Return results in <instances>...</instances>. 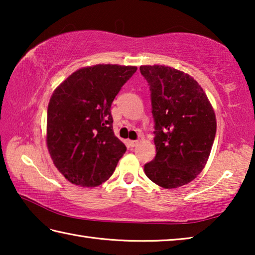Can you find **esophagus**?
<instances>
[{"mask_svg": "<svg viewBox=\"0 0 255 255\" xmlns=\"http://www.w3.org/2000/svg\"><path fill=\"white\" fill-rule=\"evenodd\" d=\"M127 143H128L129 146H130V147H135V146H137L139 141H138V140H128Z\"/></svg>", "mask_w": 255, "mask_h": 255, "instance_id": "34e87169", "label": "esophagus"}]
</instances>
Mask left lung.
<instances>
[{"mask_svg":"<svg viewBox=\"0 0 255 255\" xmlns=\"http://www.w3.org/2000/svg\"><path fill=\"white\" fill-rule=\"evenodd\" d=\"M155 123L156 156L145 174L165 189L188 184L204 170L216 135V116L198 82L173 67L143 65Z\"/></svg>","mask_w":255,"mask_h":255,"instance_id":"obj_1","label":"left lung"}]
</instances>
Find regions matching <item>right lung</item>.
<instances>
[{
  "instance_id": "obj_1",
  "label": "right lung",
  "mask_w": 255,
  "mask_h": 255,
  "mask_svg": "<svg viewBox=\"0 0 255 255\" xmlns=\"http://www.w3.org/2000/svg\"><path fill=\"white\" fill-rule=\"evenodd\" d=\"M136 66L99 64L60 83L47 110V147L71 183L97 187L110 178L126 146L115 136L111 105Z\"/></svg>"
}]
</instances>
